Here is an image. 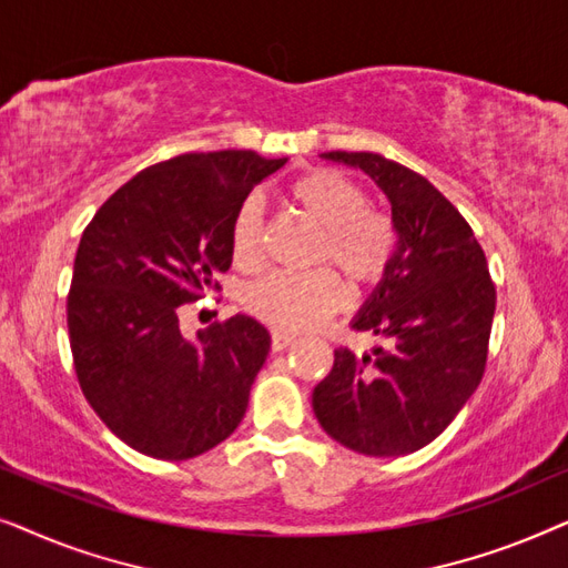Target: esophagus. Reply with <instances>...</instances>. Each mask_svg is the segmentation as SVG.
<instances>
[{
  "label": "esophagus",
  "instance_id": "obj_1",
  "mask_svg": "<svg viewBox=\"0 0 568 568\" xmlns=\"http://www.w3.org/2000/svg\"><path fill=\"white\" fill-rule=\"evenodd\" d=\"M292 344H294V333L278 331V328L271 331V348H274V352H284V348Z\"/></svg>",
  "mask_w": 568,
  "mask_h": 568
}]
</instances>
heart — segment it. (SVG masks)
Listing matches in <instances>:
<instances>
[{
  "instance_id": "b5f03b06",
  "label": "heart",
  "mask_w": 568,
  "mask_h": 568,
  "mask_svg": "<svg viewBox=\"0 0 568 568\" xmlns=\"http://www.w3.org/2000/svg\"><path fill=\"white\" fill-rule=\"evenodd\" d=\"M286 204L310 216L321 237L315 263H336L348 282L372 286L387 274L398 251V227L393 216L369 206L367 191L331 168L302 173L284 189ZM230 255L235 268L263 266V209L258 199H245L230 224ZM346 305V284L328 266L313 271H276L263 276L245 294V307L258 321L278 331L313 328Z\"/></svg>"
}]
</instances>
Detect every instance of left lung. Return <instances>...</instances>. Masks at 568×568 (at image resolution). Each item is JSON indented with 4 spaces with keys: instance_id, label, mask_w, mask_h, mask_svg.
<instances>
[{
    "instance_id": "1",
    "label": "left lung",
    "mask_w": 568,
    "mask_h": 568,
    "mask_svg": "<svg viewBox=\"0 0 568 568\" xmlns=\"http://www.w3.org/2000/svg\"><path fill=\"white\" fill-rule=\"evenodd\" d=\"M323 158L359 168L383 189L398 251L352 321L385 346L362 356L336 348L313 410L325 434L354 453H416L447 429L484 377L496 310L484 247L424 175L372 152Z\"/></svg>"
}]
</instances>
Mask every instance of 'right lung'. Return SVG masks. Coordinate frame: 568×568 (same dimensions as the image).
<instances>
[{
	"label": "right lung",
	"mask_w": 568,
	"mask_h": 568,
	"mask_svg": "<svg viewBox=\"0 0 568 568\" xmlns=\"http://www.w3.org/2000/svg\"><path fill=\"white\" fill-rule=\"evenodd\" d=\"M284 162L181 154L123 183L84 227L67 297L74 372L92 410L136 453L189 460L243 422L268 331L235 315L189 341L178 310L220 290L232 216Z\"/></svg>",
	"instance_id": "1"
}]
</instances>
